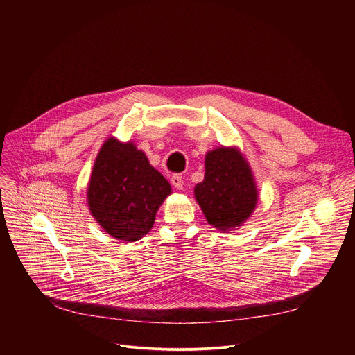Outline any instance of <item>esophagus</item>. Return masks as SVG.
I'll return each instance as SVG.
<instances>
[{"instance_id":"esophagus-1","label":"esophagus","mask_w":355,"mask_h":355,"mask_svg":"<svg viewBox=\"0 0 355 355\" xmlns=\"http://www.w3.org/2000/svg\"><path fill=\"white\" fill-rule=\"evenodd\" d=\"M171 184H173V187L174 188H177V189H182V187H184V181H182V177L181 175H178V174H174L173 177H171Z\"/></svg>"}]
</instances>
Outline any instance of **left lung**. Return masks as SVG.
I'll use <instances>...</instances> for the list:
<instances>
[{
  "mask_svg": "<svg viewBox=\"0 0 355 355\" xmlns=\"http://www.w3.org/2000/svg\"><path fill=\"white\" fill-rule=\"evenodd\" d=\"M209 225L220 232L241 226L256 209L259 191L237 147H218L205 156V178L193 189Z\"/></svg>",
  "mask_w": 355,
  "mask_h": 355,
  "instance_id": "left-lung-1",
  "label": "left lung"
}]
</instances>
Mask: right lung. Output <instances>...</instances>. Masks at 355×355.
I'll return each mask as SVG.
<instances>
[{
	"mask_svg": "<svg viewBox=\"0 0 355 355\" xmlns=\"http://www.w3.org/2000/svg\"><path fill=\"white\" fill-rule=\"evenodd\" d=\"M170 193L168 181L132 141L110 137L99 148L87 198L91 215L110 236L126 243L140 240Z\"/></svg>",
	"mask_w": 355,
	"mask_h": 355,
	"instance_id": "right-lung-1",
	"label": "right lung"
}]
</instances>
